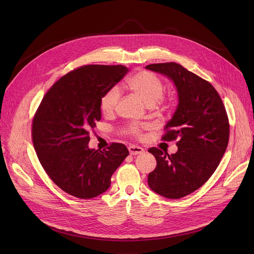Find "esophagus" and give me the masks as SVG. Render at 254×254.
Listing matches in <instances>:
<instances>
[{
  "instance_id": "34e87169",
  "label": "esophagus",
  "mask_w": 254,
  "mask_h": 254,
  "mask_svg": "<svg viewBox=\"0 0 254 254\" xmlns=\"http://www.w3.org/2000/svg\"><path fill=\"white\" fill-rule=\"evenodd\" d=\"M128 152H129L130 155L135 156V155H140V154H142V153L144 152V150H143L142 148L138 147V146H134V144H132V146H129V147H128Z\"/></svg>"
}]
</instances>
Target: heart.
I'll use <instances>...</instances> for the list:
<instances>
[{"label": "heart", "mask_w": 254, "mask_h": 254, "mask_svg": "<svg viewBox=\"0 0 254 254\" xmlns=\"http://www.w3.org/2000/svg\"><path fill=\"white\" fill-rule=\"evenodd\" d=\"M127 86L134 92L147 105L161 108L166 101L164 95V83L155 73L148 70H141L131 75L127 80ZM121 98V91L117 86L108 88L99 99L100 112L104 116H112L116 111ZM150 127L143 124H129L125 130L134 137H141L143 131Z\"/></svg>", "instance_id": "b5f03b06"}]
</instances>
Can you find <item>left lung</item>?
Returning a JSON list of instances; mask_svg holds the SVG:
<instances>
[{
	"instance_id": "left-lung-1",
	"label": "left lung",
	"mask_w": 254,
	"mask_h": 254,
	"mask_svg": "<svg viewBox=\"0 0 254 254\" xmlns=\"http://www.w3.org/2000/svg\"><path fill=\"white\" fill-rule=\"evenodd\" d=\"M146 68L172 79L179 95L162 136L166 141L177 139L178 151L169 155L149 149L157 167L149 174L148 184L163 197L180 199L203 186L218 167L229 141L227 113L213 85L182 65L167 62Z\"/></svg>"
}]
</instances>
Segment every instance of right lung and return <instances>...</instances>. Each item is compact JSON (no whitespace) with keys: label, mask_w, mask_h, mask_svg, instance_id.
Here are the masks:
<instances>
[{"label":"right lung","mask_w":254,"mask_h":254,"mask_svg":"<svg viewBox=\"0 0 254 254\" xmlns=\"http://www.w3.org/2000/svg\"><path fill=\"white\" fill-rule=\"evenodd\" d=\"M123 65H85L68 72L44 95L32 123V140L53 182L79 199L94 198L111 186L128 156L124 143L88 148L89 132L101 119V95L127 73Z\"/></svg>","instance_id":"1"}]
</instances>
